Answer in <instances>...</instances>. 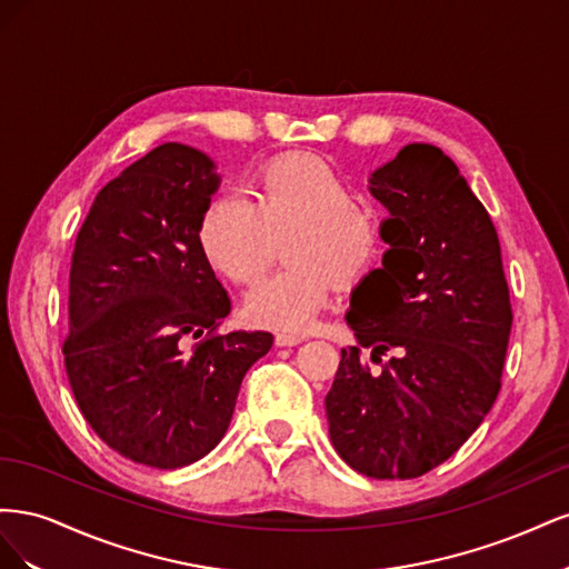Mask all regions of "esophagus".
<instances>
[{"label": "esophagus", "instance_id": "obj_1", "mask_svg": "<svg viewBox=\"0 0 569 569\" xmlns=\"http://www.w3.org/2000/svg\"><path fill=\"white\" fill-rule=\"evenodd\" d=\"M306 337L303 335H289V332H280L278 337H274V343L278 347H297V343H301Z\"/></svg>", "mask_w": 569, "mask_h": 569}]
</instances>
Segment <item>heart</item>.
Wrapping results in <instances>:
<instances>
[{
    "label": "heart",
    "mask_w": 569,
    "mask_h": 569,
    "mask_svg": "<svg viewBox=\"0 0 569 569\" xmlns=\"http://www.w3.org/2000/svg\"><path fill=\"white\" fill-rule=\"evenodd\" d=\"M289 231L291 266L258 282L244 306L253 322L297 332L330 303L337 280H356L377 251L375 220L330 163L301 153L270 161L256 178L253 201L222 192L206 206L199 242L216 270L251 282Z\"/></svg>",
    "instance_id": "b5f03b06"
}]
</instances>
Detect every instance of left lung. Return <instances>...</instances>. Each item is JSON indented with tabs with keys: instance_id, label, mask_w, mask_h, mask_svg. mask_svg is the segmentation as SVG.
Wrapping results in <instances>:
<instances>
[{
	"instance_id": "8db88e82",
	"label": "left lung",
	"mask_w": 569,
	"mask_h": 569,
	"mask_svg": "<svg viewBox=\"0 0 569 569\" xmlns=\"http://www.w3.org/2000/svg\"><path fill=\"white\" fill-rule=\"evenodd\" d=\"M389 247L351 295L358 346L341 349L325 396L341 460L372 479H410L449 460L487 418L508 351L512 311L501 244L458 166L435 144H408L372 170Z\"/></svg>"
}]
</instances>
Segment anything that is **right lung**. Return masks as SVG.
<instances>
[{"label":"right lung","instance_id":"1","mask_svg":"<svg viewBox=\"0 0 569 569\" xmlns=\"http://www.w3.org/2000/svg\"><path fill=\"white\" fill-rule=\"evenodd\" d=\"M218 187L211 157L166 142L101 189L76 239L68 382L99 439L149 468L211 453L247 370L272 347L261 330L213 335L230 297L199 226Z\"/></svg>","mask_w":569,"mask_h":569}]
</instances>
